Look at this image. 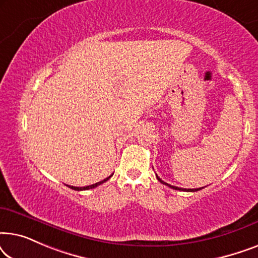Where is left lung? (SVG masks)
Wrapping results in <instances>:
<instances>
[{"instance_id":"obj_1","label":"left lung","mask_w":258,"mask_h":258,"mask_svg":"<svg viewBox=\"0 0 258 258\" xmlns=\"http://www.w3.org/2000/svg\"><path fill=\"white\" fill-rule=\"evenodd\" d=\"M156 177H157V179H158V181H160L161 183H163V184L168 185L169 188H171V189H175V190H182V191H199V190L202 189V188H199V189H183V188H178V186H174V185H171V184H168V183L163 182V181H162V179H161L160 177H158L157 175H156Z\"/></svg>"}]
</instances>
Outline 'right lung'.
Returning a JSON list of instances; mask_svg holds the SVG:
<instances>
[{
  "label": "right lung",
  "instance_id": "1",
  "mask_svg": "<svg viewBox=\"0 0 258 258\" xmlns=\"http://www.w3.org/2000/svg\"><path fill=\"white\" fill-rule=\"evenodd\" d=\"M112 175H110L109 176V177H107V178H104L103 181H101V182H97V183H95V184H91V185H87V186H73V185H68L70 189H74V190H77V191H81V190H88V189H93V188H96L97 185H100V184H102V183H104V182H107L109 178L111 177Z\"/></svg>",
  "mask_w": 258,
  "mask_h": 258
}]
</instances>
